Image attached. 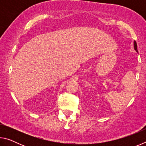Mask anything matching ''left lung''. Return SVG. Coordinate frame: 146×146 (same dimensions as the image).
<instances>
[{"label": "left lung", "instance_id": "1", "mask_svg": "<svg viewBox=\"0 0 146 146\" xmlns=\"http://www.w3.org/2000/svg\"><path fill=\"white\" fill-rule=\"evenodd\" d=\"M134 49H135V50L138 53V50H137V42H136L135 41H134Z\"/></svg>", "mask_w": 146, "mask_h": 146}]
</instances>
